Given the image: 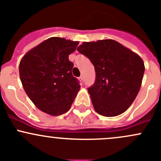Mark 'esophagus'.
<instances>
[{
  "label": "esophagus",
  "instance_id": "esophagus-1",
  "mask_svg": "<svg viewBox=\"0 0 161 161\" xmlns=\"http://www.w3.org/2000/svg\"><path fill=\"white\" fill-rule=\"evenodd\" d=\"M79 80L82 82H83V76H80V77H79Z\"/></svg>",
  "mask_w": 161,
  "mask_h": 161
}]
</instances>
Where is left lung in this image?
<instances>
[{"instance_id":"1","label":"left lung","mask_w":161,"mask_h":161,"mask_svg":"<svg viewBox=\"0 0 161 161\" xmlns=\"http://www.w3.org/2000/svg\"><path fill=\"white\" fill-rule=\"evenodd\" d=\"M77 50L95 68V82L87 89L95 111L105 117L124 113L140 90L145 71L142 58L113 40L84 42Z\"/></svg>"}]
</instances>
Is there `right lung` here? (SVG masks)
<instances>
[{"label": "right lung", "instance_id": "add662e5", "mask_svg": "<svg viewBox=\"0 0 161 161\" xmlns=\"http://www.w3.org/2000/svg\"><path fill=\"white\" fill-rule=\"evenodd\" d=\"M78 41L50 37L24 55L19 75L25 92L40 111L53 116L66 113L80 90L69 55Z\"/></svg>", "mask_w": 161, "mask_h": 161}]
</instances>
